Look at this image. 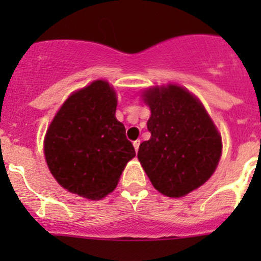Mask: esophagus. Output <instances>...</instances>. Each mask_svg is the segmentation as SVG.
Returning a JSON list of instances; mask_svg holds the SVG:
<instances>
[{
  "mask_svg": "<svg viewBox=\"0 0 261 261\" xmlns=\"http://www.w3.org/2000/svg\"><path fill=\"white\" fill-rule=\"evenodd\" d=\"M139 146H140V140H135V141H134V147H135V151H138Z\"/></svg>",
  "mask_w": 261,
  "mask_h": 261,
  "instance_id": "obj_1",
  "label": "esophagus"
}]
</instances>
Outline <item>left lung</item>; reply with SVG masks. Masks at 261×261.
Returning <instances> with one entry per match:
<instances>
[{"label":"left lung","instance_id":"1","mask_svg":"<svg viewBox=\"0 0 261 261\" xmlns=\"http://www.w3.org/2000/svg\"><path fill=\"white\" fill-rule=\"evenodd\" d=\"M150 107L147 130L139 162L155 189L183 197L206 183L217 168L222 140L203 105L183 87L169 84L143 93Z\"/></svg>","mask_w":261,"mask_h":261}]
</instances>
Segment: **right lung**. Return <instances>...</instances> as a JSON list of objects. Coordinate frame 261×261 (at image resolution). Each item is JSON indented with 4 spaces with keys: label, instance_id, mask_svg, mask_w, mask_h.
<instances>
[{
    "label": "right lung",
    "instance_id": "right-lung-1",
    "mask_svg": "<svg viewBox=\"0 0 261 261\" xmlns=\"http://www.w3.org/2000/svg\"><path fill=\"white\" fill-rule=\"evenodd\" d=\"M116 106L115 89L106 81H94L70 94L50 123L44 154L53 177L67 191L103 198L135 156Z\"/></svg>",
    "mask_w": 261,
    "mask_h": 261
}]
</instances>
